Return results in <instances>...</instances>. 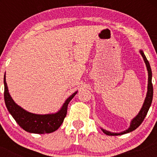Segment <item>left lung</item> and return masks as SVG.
Listing matches in <instances>:
<instances>
[{
  "mask_svg": "<svg viewBox=\"0 0 157 157\" xmlns=\"http://www.w3.org/2000/svg\"><path fill=\"white\" fill-rule=\"evenodd\" d=\"M140 54H141L142 58H143L144 62H145V66L147 67V73H148V81H147V91L146 97L145 99V101H144L143 105H142V109H140V112L138 113V114L134 118L132 119V120L131 121L130 123V127L127 129V130L122 131L120 133H113L111 131H109L105 129L101 128V130L103 131V133H105L106 135H109V136H118V135H122L125 134H128V133H130L131 131H134L135 129H136L137 128L142 124V122H143L144 119L146 117L147 111H148L149 109H150V106L151 105V102H152L153 100V93H154V90H153V85H152V71H151V66L149 64L148 60H147L146 57H145V54L142 50H140Z\"/></svg>",
  "mask_w": 157,
  "mask_h": 157,
  "instance_id": "left-lung-1",
  "label": "left lung"
}]
</instances>
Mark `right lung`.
<instances>
[{
	"label": "right lung",
	"instance_id": "obj_1",
	"mask_svg": "<svg viewBox=\"0 0 157 157\" xmlns=\"http://www.w3.org/2000/svg\"><path fill=\"white\" fill-rule=\"evenodd\" d=\"M4 100L7 110L18 125L27 132L33 134H48L55 131L62 125L67 113L68 105L76 95L77 91L68 97L57 112L47 114H37L26 111L19 106L10 96L4 75Z\"/></svg>",
	"mask_w": 157,
	"mask_h": 157
}]
</instances>
